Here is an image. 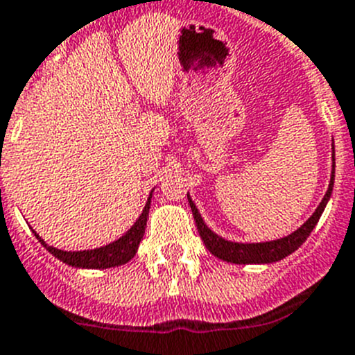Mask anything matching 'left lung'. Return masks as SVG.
Returning <instances> with one entry per match:
<instances>
[{
    "mask_svg": "<svg viewBox=\"0 0 355 355\" xmlns=\"http://www.w3.org/2000/svg\"><path fill=\"white\" fill-rule=\"evenodd\" d=\"M332 160H334V144H332ZM334 166L332 164V175H331V184H329V189H327L325 196L320 202V205L316 207V211L313 212L309 220L302 225L300 229H297L293 234L286 237H280V239H275V241H266V243H234L227 241L223 237H220L218 234L212 232L209 229L203 218L200 216L198 209L193 203L191 196L187 195V200H189L191 211H193V216H195L196 221V229H198L200 237L202 241L205 243L207 250L211 252L212 255H216L221 261H227V263L234 264H268V263H277L280 259L288 257L289 254L297 250L298 246L304 245L309 234L313 232V229L318 223L320 216H322L323 209H325L327 202L332 195V187H334Z\"/></svg>",
    "mask_w": 355,
    "mask_h": 355,
    "instance_id": "1",
    "label": "left lung"
}]
</instances>
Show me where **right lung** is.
I'll return each mask as SVG.
<instances>
[{
  "mask_svg": "<svg viewBox=\"0 0 355 355\" xmlns=\"http://www.w3.org/2000/svg\"><path fill=\"white\" fill-rule=\"evenodd\" d=\"M150 202H152V195L148 196V202L144 205L143 212L137 218L134 225L130 227V230L121 236L118 241L109 243V245L100 246V248H94V250H80V252H66L58 250L53 246H48L44 243L42 237H39V234L33 230L35 237L39 239L42 246L49 254H53L58 261L69 264V266L75 268H92V270H105V268H114L121 266V264L128 263L132 257L135 255L137 248H139V243L144 236V229H146V220L148 212H150Z\"/></svg>",
  "mask_w": 355,
  "mask_h": 355,
  "instance_id": "1",
  "label": "right lung"
}]
</instances>
